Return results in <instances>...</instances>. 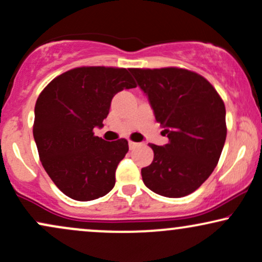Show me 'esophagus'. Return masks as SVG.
Returning a JSON list of instances; mask_svg holds the SVG:
<instances>
[{
	"instance_id": "1",
	"label": "esophagus",
	"mask_w": 262,
	"mask_h": 262,
	"mask_svg": "<svg viewBox=\"0 0 262 262\" xmlns=\"http://www.w3.org/2000/svg\"><path fill=\"white\" fill-rule=\"evenodd\" d=\"M129 149H134L135 146L138 145V143H135V141H132V140H129Z\"/></svg>"
}]
</instances>
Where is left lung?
<instances>
[{"label":"left lung","instance_id":"left-lung-1","mask_svg":"<svg viewBox=\"0 0 262 262\" xmlns=\"http://www.w3.org/2000/svg\"><path fill=\"white\" fill-rule=\"evenodd\" d=\"M148 96L169 143L150 144L154 160L141 169L145 186L160 196L192 193L217 166L225 138L224 102L203 76L179 68L130 69Z\"/></svg>","mask_w":262,"mask_h":262}]
</instances>
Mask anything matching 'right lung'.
Listing matches in <instances>:
<instances>
[{
  "mask_svg": "<svg viewBox=\"0 0 262 262\" xmlns=\"http://www.w3.org/2000/svg\"><path fill=\"white\" fill-rule=\"evenodd\" d=\"M134 87L127 69L82 66L59 75L39 95L33 137L41 165L68 197L85 202L114 187L128 141H106L93 128L103 127L114 95Z\"/></svg>",
  "mask_w": 262,
  "mask_h": 262,
  "instance_id": "1",
  "label": "right lung"
}]
</instances>
